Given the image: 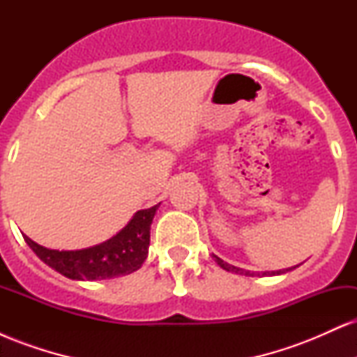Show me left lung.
<instances>
[{
    "label": "left lung",
    "mask_w": 357,
    "mask_h": 357,
    "mask_svg": "<svg viewBox=\"0 0 357 357\" xmlns=\"http://www.w3.org/2000/svg\"><path fill=\"white\" fill-rule=\"evenodd\" d=\"M213 258H215V261L216 264L220 265L221 268L223 270H227V272H231V273H238V275H245V277H255V275H280V273H287V272H290V270H294L296 267H298V265H296V267H292V268H284V270H277V272H261V273H257V272H250V270H245V268H240V267H235V265H230V264H227V261H223L221 260L220 257H216V255H213Z\"/></svg>",
    "instance_id": "8db88e82"
}]
</instances>
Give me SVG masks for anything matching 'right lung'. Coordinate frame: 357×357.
<instances>
[{"label": "right lung", "mask_w": 357, "mask_h": 357, "mask_svg": "<svg viewBox=\"0 0 357 357\" xmlns=\"http://www.w3.org/2000/svg\"><path fill=\"white\" fill-rule=\"evenodd\" d=\"M159 204L137 211L132 220L112 238L89 248L60 252V250L42 247L26 235L24 241L48 267L72 280H107V278L129 275L141 268L147 258L151 223Z\"/></svg>", "instance_id": "right-lung-1"}]
</instances>
